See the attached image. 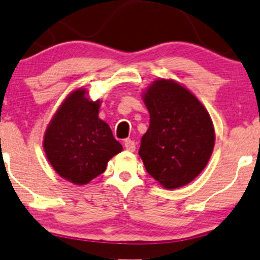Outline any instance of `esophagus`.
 <instances>
[{"instance_id":"obj_1","label":"esophagus","mask_w":260,"mask_h":260,"mask_svg":"<svg viewBox=\"0 0 260 260\" xmlns=\"http://www.w3.org/2000/svg\"><path fill=\"white\" fill-rule=\"evenodd\" d=\"M124 147L128 152H135L136 150V143L132 139H125L124 141Z\"/></svg>"}]
</instances>
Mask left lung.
<instances>
[{
  "instance_id": "left-lung-1",
  "label": "left lung",
  "mask_w": 260,
  "mask_h": 260,
  "mask_svg": "<svg viewBox=\"0 0 260 260\" xmlns=\"http://www.w3.org/2000/svg\"><path fill=\"white\" fill-rule=\"evenodd\" d=\"M149 128L139 156L148 174L168 190L191 182L209 162L215 128L204 105L174 80L158 79L142 93Z\"/></svg>"
}]
</instances>
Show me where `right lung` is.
Masks as SVG:
<instances>
[{
  "instance_id": "right-lung-1",
  "label": "right lung",
  "mask_w": 260,
  "mask_h": 260,
  "mask_svg": "<svg viewBox=\"0 0 260 260\" xmlns=\"http://www.w3.org/2000/svg\"><path fill=\"white\" fill-rule=\"evenodd\" d=\"M101 101H92L85 88H76L50 119L43 148L53 169L65 180L86 185L106 170L122 152L110 125L99 117Z\"/></svg>"
}]
</instances>
